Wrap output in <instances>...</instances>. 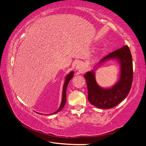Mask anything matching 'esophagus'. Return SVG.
<instances>
[{
  "instance_id": "obj_1",
  "label": "esophagus",
  "mask_w": 146,
  "mask_h": 146,
  "mask_svg": "<svg viewBox=\"0 0 146 146\" xmlns=\"http://www.w3.org/2000/svg\"><path fill=\"white\" fill-rule=\"evenodd\" d=\"M84 65L82 63H78L76 64V70H78V71H82V70H84Z\"/></svg>"
}]
</instances>
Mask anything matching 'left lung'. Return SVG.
I'll use <instances>...</instances> for the list:
<instances>
[{"instance_id": "obj_1", "label": "left lung", "mask_w": 146, "mask_h": 146, "mask_svg": "<svg viewBox=\"0 0 146 146\" xmlns=\"http://www.w3.org/2000/svg\"><path fill=\"white\" fill-rule=\"evenodd\" d=\"M117 58L121 66L120 78L111 89H103L95 80L94 71L84 75L88 87V98L91 104L101 109L115 107L125 99L129 93L133 82V60L130 49L127 45L113 51L100 60L102 63L107 59Z\"/></svg>"}]
</instances>
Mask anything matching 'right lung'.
<instances>
[{
    "label": "right lung",
    "instance_id": "add662e5",
    "mask_svg": "<svg viewBox=\"0 0 146 146\" xmlns=\"http://www.w3.org/2000/svg\"><path fill=\"white\" fill-rule=\"evenodd\" d=\"M73 71H72V72H71L68 75H67V76H66L65 82H64V87H63L62 98V102H61V104H60V107H59L58 110L54 113H52V114H55V113L60 111L62 110L63 108L64 107V106H65V104L66 102V89H67V86L68 85L69 82H70V80L73 78Z\"/></svg>",
    "mask_w": 146,
    "mask_h": 146
}]
</instances>
